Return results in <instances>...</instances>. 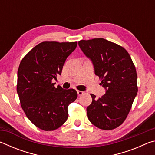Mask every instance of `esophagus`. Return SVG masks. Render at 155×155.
Segmentation results:
<instances>
[{
    "mask_svg": "<svg viewBox=\"0 0 155 155\" xmlns=\"http://www.w3.org/2000/svg\"><path fill=\"white\" fill-rule=\"evenodd\" d=\"M77 93H78V95L80 96L81 95H83V94L85 92H84V91H77Z\"/></svg>",
    "mask_w": 155,
    "mask_h": 155,
    "instance_id": "34e87169",
    "label": "esophagus"
}]
</instances>
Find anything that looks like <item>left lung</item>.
<instances>
[{
  "label": "left lung",
  "instance_id": "left-lung-1",
  "mask_svg": "<svg viewBox=\"0 0 155 155\" xmlns=\"http://www.w3.org/2000/svg\"><path fill=\"white\" fill-rule=\"evenodd\" d=\"M81 51L91 59L100 85L106 93L98 99L91 94L88 119L96 127L112 130L127 118L137 93V72L128 52L121 46L103 38L78 41Z\"/></svg>",
  "mask_w": 155,
  "mask_h": 155
}]
</instances>
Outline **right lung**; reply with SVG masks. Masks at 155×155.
<instances>
[{"label": "right lung", "instance_id": "1", "mask_svg": "<svg viewBox=\"0 0 155 155\" xmlns=\"http://www.w3.org/2000/svg\"><path fill=\"white\" fill-rule=\"evenodd\" d=\"M77 42L43 41L21 61L18 70L17 92L28 119L45 131L59 128L68 117V105L77 98L74 89L54 87L67 57Z\"/></svg>", "mask_w": 155, "mask_h": 155}]
</instances>
